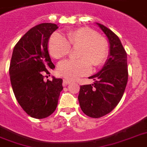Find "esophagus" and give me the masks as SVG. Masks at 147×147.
Returning <instances> with one entry per match:
<instances>
[{"label": "esophagus", "instance_id": "1", "mask_svg": "<svg viewBox=\"0 0 147 147\" xmlns=\"http://www.w3.org/2000/svg\"><path fill=\"white\" fill-rule=\"evenodd\" d=\"M71 83V81L68 80V79H63V85H67Z\"/></svg>", "mask_w": 147, "mask_h": 147}]
</instances>
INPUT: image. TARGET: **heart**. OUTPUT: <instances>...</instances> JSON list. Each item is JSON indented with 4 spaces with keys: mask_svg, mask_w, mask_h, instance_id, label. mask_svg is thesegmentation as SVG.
<instances>
[{
    "mask_svg": "<svg viewBox=\"0 0 147 147\" xmlns=\"http://www.w3.org/2000/svg\"><path fill=\"white\" fill-rule=\"evenodd\" d=\"M71 47H79L77 53L79 59L63 61L57 67L58 74L70 80L88 75L92 71V65L96 68L103 65L109 53L107 40L88 27L69 30L67 33V40L59 33H53L48 41L49 54L55 59L69 55Z\"/></svg>",
    "mask_w": 147,
    "mask_h": 147,
    "instance_id": "heart-1",
    "label": "heart"
}]
</instances>
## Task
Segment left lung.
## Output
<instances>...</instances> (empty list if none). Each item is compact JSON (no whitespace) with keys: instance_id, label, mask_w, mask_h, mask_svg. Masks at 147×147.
Wrapping results in <instances>:
<instances>
[{"instance_id":"obj_1","label":"left lung","mask_w":147,"mask_h":147,"mask_svg":"<svg viewBox=\"0 0 147 147\" xmlns=\"http://www.w3.org/2000/svg\"><path fill=\"white\" fill-rule=\"evenodd\" d=\"M110 42V55L105 66L91 76L92 85L80 86L78 99L87 116L99 118L111 111L120 102L128 80L127 57L119 37L110 29L98 24Z\"/></svg>"}]
</instances>
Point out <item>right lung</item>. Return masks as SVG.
I'll list each match as a JSON object with an SVG mask.
<instances>
[{
  "label": "right lung",
  "instance_id": "right-lung-1",
  "mask_svg": "<svg viewBox=\"0 0 147 147\" xmlns=\"http://www.w3.org/2000/svg\"><path fill=\"white\" fill-rule=\"evenodd\" d=\"M58 28L44 23L33 26L15 45L9 73L13 91L24 111L33 118L43 119L56 109L62 78L44 81V74L55 65L48 53V40Z\"/></svg>",
  "mask_w": 147,
  "mask_h": 147
}]
</instances>
